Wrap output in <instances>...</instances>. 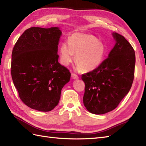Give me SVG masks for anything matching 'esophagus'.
Here are the masks:
<instances>
[{
    "instance_id": "esophagus-1",
    "label": "esophagus",
    "mask_w": 146,
    "mask_h": 146,
    "mask_svg": "<svg viewBox=\"0 0 146 146\" xmlns=\"http://www.w3.org/2000/svg\"><path fill=\"white\" fill-rule=\"evenodd\" d=\"M72 78L73 80H77L79 78V76L74 73H72Z\"/></svg>"
}]
</instances>
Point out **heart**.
I'll use <instances>...</instances> for the list:
<instances>
[{"label":"heart","instance_id":"heart-1","mask_svg":"<svg viewBox=\"0 0 146 146\" xmlns=\"http://www.w3.org/2000/svg\"><path fill=\"white\" fill-rule=\"evenodd\" d=\"M106 53L104 43L95 36L84 33H74L59 47L60 62L68 66L73 62L75 55L78 68L83 72H90L99 66Z\"/></svg>","mask_w":146,"mask_h":146}]
</instances>
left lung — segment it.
<instances>
[{
	"instance_id": "8db88e82",
	"label": "left lung",
	"mask_w": 146,
	"mask_h": 146,
	"mask_svg": "<svg viewBox=\"0 0 146 146\" xmlns=\"http://www.w3.org/2000/svg\"><path fill=\"white\" fill-rule=\"evenodd\" d=\"M116 40L108 57L99 66L81 76L85 84L83 103L95 114L113 111L129 91L134 77L135 52L123 36L113 33Z\"/></svg>"
}]
</instances>
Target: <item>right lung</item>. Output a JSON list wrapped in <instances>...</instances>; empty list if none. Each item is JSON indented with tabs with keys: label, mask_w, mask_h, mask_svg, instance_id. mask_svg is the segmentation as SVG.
<instances>
[{
	"label": "right lung",
	"mask_w": 146,
	"mask_h": 146,
	"mask_svg": "<svg viewBox=\"0 0 146 146\" xmlns=\"http://www.w3.org/2000/svg\"><path fill=\"white\" fill-rule=\"evenodd\" d=\"M58 27H31L20 36L12 53L11 74L19 97L37 111L52 110L71 73L58 62Z\"/></svg>",
	"instance_id": "obj_1"
}]
</instances>
